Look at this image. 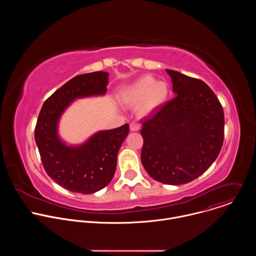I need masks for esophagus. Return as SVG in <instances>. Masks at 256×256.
<instances>
[{
    "label": "esophagus",
    "mask_w": 256,
    "mask_h": 256,
    "mask_svg": "<svg viewBox=\"0 0 256 256\" xmlns=\"http://www.w3.org/2000/svg\"><path fill=\"white\" fill-rule=\"evenodd\" d=\"M130 130L132 132H138V130H140V124L134 122H132V124H130Z\"/></svg>",
    "instance_id": "obj_1"
}]
</instances>
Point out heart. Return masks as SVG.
Returning a JSON list of instances; mask_svg holds the SVG:
<instances>
[{
    "label": "heart",
    "mask_w": 256,
    "mask_h": 256,
    "mask_svg": "<svg viewBox=\"0 0 256 256\" xmlns=\"http://www.w3.org/2000/svg\"><path fill=\"white\" fill-rule=\"evenodd\" d=\"M169 95L170 88L166 82L144 75L124 90L122 99L128 106H140V116H149L167 102Z\"/></svg>",
    "instance_id": "b5f03b06"
}]
</instances>
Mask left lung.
Masks as SVG:
<instances>
[{"instance_id":"left-lung-1","label":"left lung","mask_w":256,"mask_h":256,"mask_svg":"<svg viewBox=\"0 0 256 256\" xmlns=\"http://www.w3.org/2000/svg\"><path fill=\"white\" fill-rule=\"evenodd\" d=\"M175 97L142 124V163L165 184L178 186L202 175L224 140L223 107L202 80L166 70Z\"/></svg>"}]
</instances>
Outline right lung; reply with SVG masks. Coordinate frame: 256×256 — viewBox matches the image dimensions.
I'll use <instances>...</instances> for the list:
<instances>
[{
	"label": "right lung",
	"mask_w": 256,
	"mask_h": 256,
	"mask_svg": "<svg viewBox=\"0 0 256 256\" xmlns=\"http://www.w3.org/2000/svg\"><path fill=\"white\" fill-rule=\"evenodd\" d=\"M108 72H93L76 76L44 103L35 126V142L48 175L64 188L83 194L104 188L112 181L118 153L128 136V124L93 134L79 146H68L58 134V124L66 108L78 98L104 95Z\"/></svg>",
	"instance_id": "obj_1"
}]
</instances>
